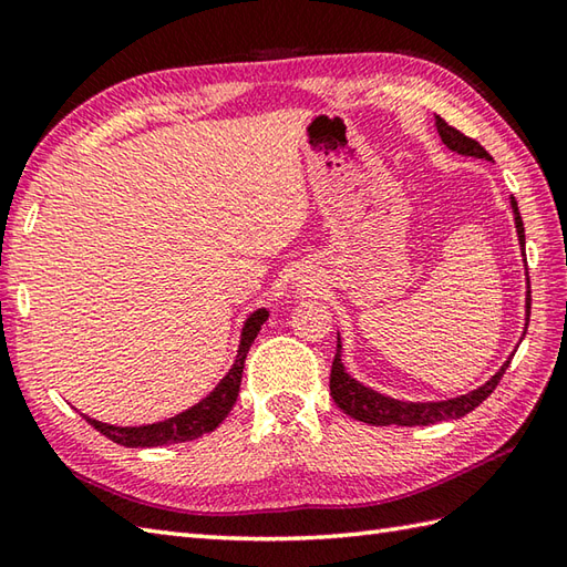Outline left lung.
Instances as JSON below:
<instances>
[{"instance_id": "1", "label": "left lung", "mask_w": 567, "mask_h": 567, "mask_svg": "<svg viewBox=\"0 0 567 567\" xmlns=\"http://www.w3.org/2000/svg\"><path fill=\"white\" fill-rule=\"evenodd\" d=\"M435 117H437L435 125H437L440 137L452 152L492 162V154L486 152L480 142L467 137L460 130H454L440 115H435ZM512 206H514V216H516V233H518L520 250H524V255H526V230H524V220H520L518 204L514 196H512ZM526 309L530 317V295H528ZM508 363H512V359H508L502 369L496 371V375H492V381H486L482 388H476V391H472L467 395L452 398V401H440V403H405V401H395V398L375 393V391H371V388H365L363 383L353 381L351 375L343 371L341 341H337V357H334V363H331L329 388H331V398H334V403L343 410V413L361 420V423H365V425H401V427L435 425V423H442V420L464 417L467 413H472L474 408H480L486 398L494 393V388L498 385V381H502V375L506 373Z\"/></svg>"}]
</instances>
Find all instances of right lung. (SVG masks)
Listing matches in <instances>:
<instances>
[{
  "mask_svg": "<svg viewBox=\"0 0 567 567\" xmlns=\"http://www.w3.org/2000/svg\"><path fill=\"white\" fill-rule=\"evenodd\" d=\"M268 319V312L265 309H258L252 312L250 319L243 327V337H240V349H238V359L233 363V369L224 381L216 385V391L208 398H204L202 403H196L194 408H188L186 413L164 420V423H154V425H142V427H115V425H105L97 423L93 417H85L100 435H105L107 440L117 442V445L125 447H159V445H172V442H186V440H196L206 435V432L216 430L220 423H224L226 415L230 413V408L236 405V398L240 391V379H243V365H246V357L252 347L255 337H258L260 327Z\"/></svg>",
  "mask_w": 567,
  "mask_h": 567,
  "instance_id": "1",
  "label": "right lung"
}]
</instances>
